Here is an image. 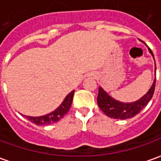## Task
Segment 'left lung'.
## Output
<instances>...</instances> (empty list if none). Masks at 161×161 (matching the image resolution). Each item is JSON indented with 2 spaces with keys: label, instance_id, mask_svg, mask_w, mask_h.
I'll return each mask as SVG.
<instances>
[{
  "label": "left lung",
  "instance_id": "obj_1",
  "mask_svg": "<svg viewBox=\"0 0 161 161\" xmlns=\"http://www.w3.org/2000/svg\"><path fill=\"white\" fill-rule=\"evenodd\" d=\"M149 52L153 57V52L149 49ZM156 70V65H155ZM156 78H154L152 86L149 89L147 93L144 95L141 99L134 103H121L114 98H112L109 95L102 87H99L97 96V103L99 108L103 111L105 115H108V117L114 119H124L132 118L135 115L139 114L142 108L147 105L148 102L153 97V95L155 89Z\"/></svg>",
  "mask_w": 161,
  "mask_h": 161
}]
</instances>
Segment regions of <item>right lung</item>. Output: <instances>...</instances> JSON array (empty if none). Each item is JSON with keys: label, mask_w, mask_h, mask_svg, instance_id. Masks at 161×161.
I'll return each mask as SVG.
<instances>
[{"label": "right lung", "mask_w": 161, "mask_h": 161, "mask_svg": "<svg viewBox=\"0 0 161 161\" xmlns=\"http://www.w3.org/2000/svg\"><path fill=\"white\" fill-rule=\"evenodd\" d=\"M74 91H71L70 94L66 96V97L64 98L63 103L59 105V107L56 108L54 111L51 112L47 115H42V116H27V115H24L25 117L29 120L31 122H33L36 125H49L53 124L54 122H57L59 121L60 119L64 117V115L66 114L67 112L70 110V106L72 103V99H73Z\"/></svg>", "instance_id": "obj_1"}]
</instances>
